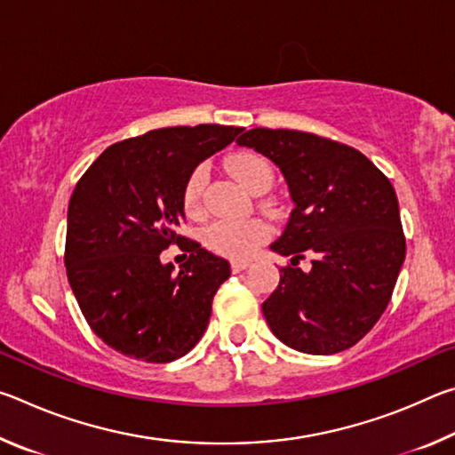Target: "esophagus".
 Instances as JSON below:
<instances>
[{
  "instance_id": "34e87169",
  "label": "esophagus",
  "mask_w": 455,
  "mask_h": 455,
  "mask_svg": "<svg viewBox=\"0 0 455 455\" xmlns=\"http://www.w3.org/2000/svg\"><path fill=\"white\" fill-rule=\"evenodd\" d=\"M249 265H251L249 260H233V263H230V268H233V273H241Z\"/></svg>"
}]
</instances>
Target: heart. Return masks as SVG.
<instances>
[{"label": "heart", "instance_id": "heart-1", "mask_svg": "<svg viewBox=\"0 0 455 455\" xmlns=\"http://www.w3.org/2000/svg\"><path fill=\"white\" fill-rule=\"evenodd\" d=\"M228 172L244 190L265 192L273 184V168L268 160L255 152H238L228 160ZM206 184V168L196 166L184 182L182 206L188 217L203 214V192ZM268 225L265 220L251 219L243 222L214 220L203 230V243L209 251L220 257L244 260L252 257L257 249L268 238Z\"/></svg>", "mask_w": 455, "mask_h": 455}]
</instances>
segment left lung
<instances>
[{
	"label": "left lung",
	"instance_id": "1",
	"mask_svg": "<svg viewBox=\"0 0 455 455\" xmlns=\"http://www.w3.org/2000/svg\"><path fill=\"white\" fill-rule=\"evenodd\" d=\"M279 166L295 209L275 252L291 257L263 303L276 339L333 355L363 339L387 309L405 260L395 190L347 144L299 130L252 128L236 140ZM312 259L305 274L298 263Z\"/></svg>",
	"mask_w": 455,
	"mask_h": 455
}]
</instances>
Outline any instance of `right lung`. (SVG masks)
<instances>
[{"label":"right lung","instance_id":"obj_1","mask_svg":"<svg viewBox=\"0 0 455 455\" xmlns=\"http://www.w3.org/2000/svg\"><path fill=\"white\" fill-rule=\"evenodd\" d=\"M243 128L150 130L100 154L68 206L66 273L90 329L122 355L168 363L204 335L228 260L190 241L180 271L160 252L187 238L182 190L195 168Z\"/></svg>","mask_w":455,"mask_h":455}]
</instances>
